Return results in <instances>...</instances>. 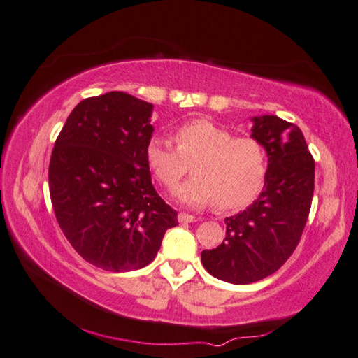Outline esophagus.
Returning a JSON list of instances; mask_svg holds the SVG:
<instances>
[{"label": "esophagus", "instance_id": "34e87169", "mask_svg": "<svg viewBox=\"0 0 358 358\" xmlns=\"http://www.w3.org/2000/svg\"><path fill=\"white\" fill-rule=\"evenodd\" d=\"M194 220H195V217L191 215V214H186V212H180V214H178V222L180 223H192Z\"/></svg>", "mask_w": 358, "mask_h": 358}]
</instances>
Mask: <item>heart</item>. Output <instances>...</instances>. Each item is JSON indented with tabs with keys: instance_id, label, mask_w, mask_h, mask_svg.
<instances>
[{
	"instance_id": "1",
	"label": "heart",
	"mask_w": 358,
	"mask_h": 358,
	"mask_svg": "<svg viewBox=\"0 0 358 358\" xmlns=\"http://www.w3.org/2000/svg\"><path fill=\"white\" fill-rule=\"evenodd\" d=\"M172 143L155 135L144 157L155 178L173 189L191 164L194 177L175 191V199L189 206L215 201L220 209H240L262 192L268 177V150L250 135L232 131L206 118L186 121L173 131Z\"/></svg>"
}]
</instances>
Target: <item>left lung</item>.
<instances>
[{
    "label": "left lung",
    "instance_id": "left-lung-1",
    "mask_svg": "<svg viewBox=\"0 0 358 358\" xmlns=\"http://www.w3.org/2000/svg\"><path fill=\"white\" fill-rule=\"evenodd\" d=\"M252 135L268 150L269 169L260 196L224 218L226 237L201 252L210 275L234 285L254 283L278 271L292 255L314 195V158L300 127L275 115L252 118Z\"/></svg>",
    "mask_w": 358,
    "mask_h": 358
}]
</instances>
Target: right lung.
Wrapping results in <instances>:
<instances>
[{
  "label": "right lung",
  "instance_id": "add662e5",
  "mask_svg": "<svg viewBox=\"0 0 358 358\" xmlns=\"http://www.w3.org/2000/svg\"><path fill=\"white\" fill-rule=\"evenodd\" d=\"M152 106L126 92L75 106L52 150L49 191L72 248L96 268L141 269L154 260L177 210L155 191L144 157Z\"/></svg>",
  "mask_w": 358,
  "mask_h": 358
}]
</instances>
